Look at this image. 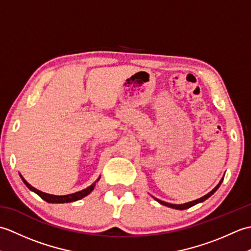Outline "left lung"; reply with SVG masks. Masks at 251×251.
Returning a JSON list of instances; mask_svg holds the SVG:
<instances>
[{"label":"left lung","instance_id":"1","mask_svg":"<svg viewBox=\"0 0 251 251\" xmlns=\"http://www.w3.org/2000/svg\"><path fill=\"white\" fill-rule=\"evenodd\" d=\"M222 181H223V178L221 179V181L219 183H218V185L216 186V188L212 190V191H210L209 193L208 194H206L205 196H202V197H201V199H199V200H195V201H189V202H185V204H180V205H176V204H170V202H167V201H161V200H158V199H155V197H154V200L155 201H157L159 204H162V205H164V206H167V207H170V208H174V209H179V210H183V209H188V208H190V207H192V206H194V205H196V204H199V202H201V201H206L208 197H210L212 194L215 193V192L218 190V188H219L220 186V184L222 183Z\"/></svg>","mask_w":251,"mask_h":251}]
</instances>
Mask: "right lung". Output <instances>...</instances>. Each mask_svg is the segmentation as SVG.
<instances>
[{"mask_svg":"<svg viewBox=\"0 0 251 251\" xmlns=\"http://www.w3.org/2000/svg\"><path fill=\"white\" fill-rule=\"evenodd\" d=\"M20 178H21V180L24 181V183L28 186V189L29 190H31V191H33L34 193H36L37 195H39L41 199H43L44 201H46L47 202H52V204H54V202H71V201H78V200H81V199H83V197H85V196H87L90 192H92L93 190H94V188H95V183H93L92 185L90 186H88V188H86V189H84V190H82V191H78V192H75V193H72V194H68V195H52V194H47V193H44V192H41L40 190H37V189H35V188H33V186H32L31 184H29L28 182H26V181L25 180V178L23 177V176L20 175ZM100 179V177L97 179V181Z\"/></svg>","mask_w":251,"mask_h":251,"instance_id":"right-lung-1","label":"right lung"}]
</instances>
